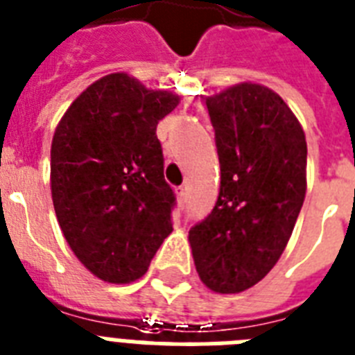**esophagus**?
Segmentation results:
<instances>
[{
	"label": "esophagus",
	"instance_id": "esophagus-1",
	"mask_svg": "<svg viewBox=\"0 0 355 355\" xmlns=\"http://www.w3.org/2000/svg\"><path fill=\"white\" fill-rule=\"evenodd\" d=\"M177 198H178V202H180V204L186 202V187H178V189H177Z\"/></svg>",
	"mask_w": 355,
	"mask_h": 355
}]
</instances>
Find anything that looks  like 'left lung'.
Wrapping results in <instances>:
<instances>
[{
  "instance_id": "obj_1",
  "label": "left lung",
  "mask_w": 355,
  "mask_h": 355,
  "mask_svg": "<svg viewBox=\"0 0 355 355\" xmlns=\"http://www.w3.org/2000/svg\"><path fill=\"white\" fill-rule=\"evenodd\" d=\"M206 105L220 193L187 241L211 292L241 293L266 277L292 237L306 195V137L288 103L261 83H235Z\"/></svg>"
}]
</instances>
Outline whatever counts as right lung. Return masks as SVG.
Wrapping results in <instances>:
<instances>
[{"label": "right lung", "mask_w": 355, "mask_h": 355, "mask_svg": "<svg viewBox=\"0 0 355 355\" xmlns=\"http://www.w3.org/2000/svg\"><path fill=\"white\" fill-rule=\"evenodd\" d=\"M180 103L128 73L91 83L58 122L51 193L58 224L76 259L111 284L148 272L173 232V189L164 180L157 125Z\"/></svg>", "instance_id": "add662e5"}]
</instances>
